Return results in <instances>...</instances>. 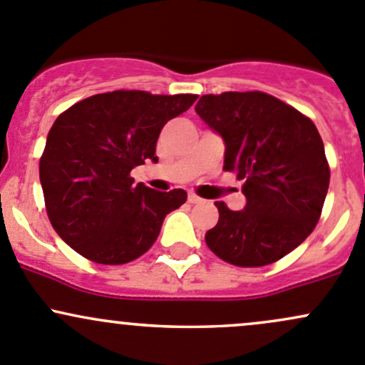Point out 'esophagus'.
Returning <instances> with one entry per match:
<instances>
[{
  "label": "esophagus",
  "instance_id": "1",
  "mask_svg": "<svg viewBox=\"0 0 365 365\" xmlns=\"http://www.w3.org/2000/svg\"><path fill=\"white\" fill-rule=\"evenodd\" d=\"M187 201H189L190 205H197V202H201L202 199L197 197V195H195V194H189V195H187Z\"/></svg>",
  "mask_w": 365,
  "mask_h": 365
}]
</instances>
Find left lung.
I'll list each match as a JSON object with an SVG mask.
<instances>
[{
	"label": "left lung",
	"mask_w": 365,
	"mask_h": 365,
	"mask_svg": "<svg viewBox=\"0 0 365 365\" xmlns=\"http://www.w3.org/2000/svg\"><path fill=\"white\" fill-rule=\"evenodd\" d=\"M195 112L225 143L224 170L243 180L247 205L215 202L218 222L205 240L240 267L273 264L313 232L329 190L324 141L308 117L264 92L206 94Z\"/></svg>",
	"instance_id": "obj_1"
}]
</instances>
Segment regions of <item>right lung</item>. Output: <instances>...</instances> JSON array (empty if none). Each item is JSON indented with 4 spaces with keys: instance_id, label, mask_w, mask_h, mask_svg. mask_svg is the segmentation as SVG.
<instances>
[{
    "instance_id": "obj_1",
    "label": "right lung",
    "mask_w": 365,
    "mask_h": 365,
    "mask_svg": "<svg viewBox=\"0 0 365 365\" xmlns=\"http://www.w3.org/2000/svg\"><path fill=\"white\" fill-rule=\"evenodd\" d=\"M195 99L113 91L57 117L40 159V182L51 224L64 243L108 266L131 262L155 243L166 215L187 201V192L134 183L131 170L159 160L160 131Z\"/></svg>"
}]
</instances>
